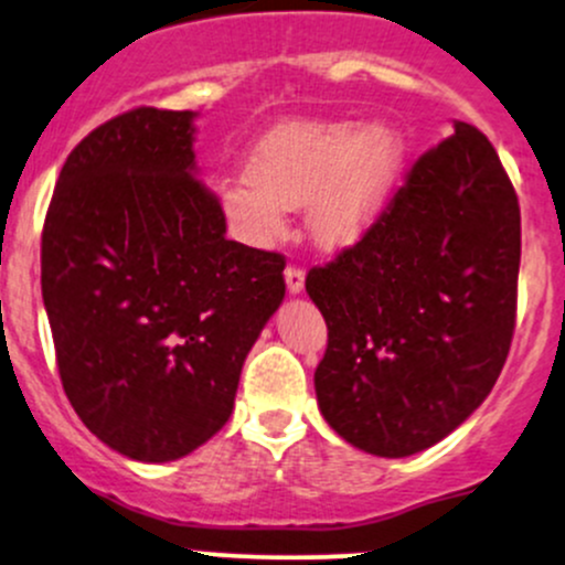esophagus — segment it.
<instances>
[{
	"label": "esophagus",
	"instance_id": "34e87169",
	"mask_svg": "<svg viewBox=\"0 0 565 565\" xmlns=\"http://www.w3.org/2000/svg\"><path fill=\"white\" fill-rule=\"evenodd\" d=\"M284 278H287L289 295H300L302 292V284H306V270L297 268V265H289V268L284 270Z\"/></svg>",
	"mask_w": 565,
	"mask_h": 565
}]
</instances>
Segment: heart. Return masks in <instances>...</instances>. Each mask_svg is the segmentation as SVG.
Listing matches in <instances>:
<instances>
[{"instance_id":"heart-1","label":"heart","mask_w":565,"mask_h":565,"mask_svg":"<svg viewBox=\"0 0 565 565\" xmlns=\"http://www.w3.org/2000/svg\"><path fill=\"white\" fill-rule=\"evenodd\" d=\"M402 154L399 134L383 122H287L259 141L246 179L222 184L220 203L252 244L276 241L287 209L308 206L316 244L345 249L386 212Z\"/></svg>"}]
</instances>
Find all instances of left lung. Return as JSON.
I'll list each match as a JSON object with an SVG mask.
<instances>
[{"instance_id":"1","label":"left lung","mask_w":565,"mask_h":565,"mask_svg":"<svg viewBox=\"0 0 565 565\" xmlns=\"http://www.w3.org/2000/svg\"><path fill=\"white\" fill-rule=\"evenodd\" d=\"M454 128L415 160L373 231L306 278L330 330L319 411L364 454L405 458L448 437L510 353L518 195L486 134Z\"/></svg>"}]
</instances>
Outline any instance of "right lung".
<instances>
[{
	"mask_svg": "<svg viewBox=\"0 0 565 565\" xmlns=\"http://www.w3.org/2000/svg\"><path fill=\"white\" fill-rule=\"evenodd\" d=\"M195 111L139 107L79 141L42 231V300L74 413L117 454L166 463L233 413L284 300V257L225 238L198 179Z\"/></svg>",
	"mask_w": 565,
	"mask_h": 565,
	"instance_id": "add662e5",
	"label": "right lung"
}]
</instances>
